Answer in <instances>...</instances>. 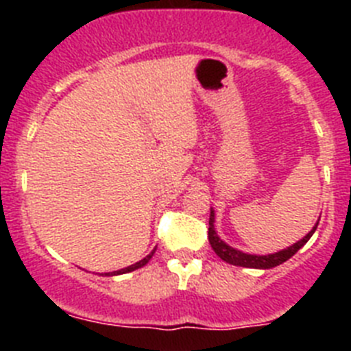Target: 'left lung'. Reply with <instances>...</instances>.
<instances>
[{"mask_svg": "<svg viewBox=\"0 0 351 351\" xmlns=\"http://www.w3.org/2000/svg\"><path fill=\"white\" fill-rule=\"evenodd\" d=\"M320 221V219H318ZM318 221L316 225L313 226V230L309 234L304 235L300 241H297L295 244H291L290 247L287 250H281L278 253H272V255H247V253H243V251L235 250V247L228 246L225 241L218 237L216 230H214V210L210 209V216H209V243L210 247L214 250V253L219 256L221 260H225L226 263H232V265H239V267H250V269H272L276 265H280V263L287 262L288 258L295 255L297 251L304 246V244L308 243L311 235L315 234L316 226H318Z\"/></svg>", "mask_w": 351, "mask_h": 351, "instance_id": "obj_1", "label": "left lung"}]
</instances>
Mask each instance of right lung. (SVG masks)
Segmentation results:
<instances>
[{
    "instance_id": "add662e5",
    "label": "right lung",
    "mask_w": 351,
    "mask_h": 351,
    "mask_svg": "<svg viewBox=\"0 0 351 351\" xmlns=\"http://www.w3.org/2000/svg\"><path fill=\"white\" fill-rule=\"evenodd\" d=\"M154 251H156V247H154L153 251H151V253H149L147 256H145V258H142L141 262H137V263H133V265H130V267H126V269H121V271H114V272H107V274H101V276H117V274H126V272H132V271H137V269H141V267H144L145 263L149 262V260L153 258V255H154Z\"/></svg>"
}]
</instances>
